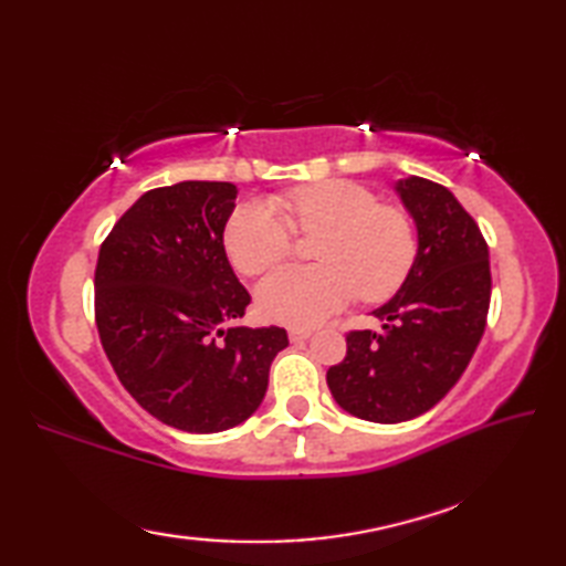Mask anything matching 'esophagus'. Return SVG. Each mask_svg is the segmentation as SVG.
Wrapping results in <instances>:
<instances>
[{
  "label": "esophagus",
  "instance_id": "esophagus-1",
  "mask_svg": "<svg viewBox=\"0 0 566 566\" xmlns=\"http://www.w3.org/2000/svg\"><path fill=\"white\" fill-rule=\"evenodd\" d=\"M311 328H290V340L292 343H304V340H308L311 338Z\"/></svg>",
  "mask_w": 566,
  "mask_h": 566
}]
</instances>
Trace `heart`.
<instances>
[{
	"instance_id": "obj_1",
	"label": "heart",
	"mask_w": 566,
	"mask_h": 566,
	"mask_svg": "<svg viewBox=\"0 0 566 566\" xmlns=\"http://www.w3.org/2000/svg\"><path fill=\"white\" fill-rule=\"evenodd\" d=\"M280 207L245 201L226 223L223 243L233 268L255 276L290 258L294 228L323 233L314 250L318 268H284L260 284L264 318L308 328L338 314L359 294L377 304L401 290L411 274L418 238L411 219L381 207L375 191L331 179L286 195Z\"/></svg>"
}]
</instances>
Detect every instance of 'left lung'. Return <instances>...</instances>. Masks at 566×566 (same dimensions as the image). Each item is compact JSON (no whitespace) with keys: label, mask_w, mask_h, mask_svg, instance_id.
Returning a JSON list of instances; mask_svg holds the SVG:
<instances>
[{"label":"left lung","mask_w":566,"mask_h":566,"mask_svg":"<svg viewBox=\"0 0 566 566\" xmlns=\"http://www.w3.org/2000/svg\"><path fill=\"white\" fill-rule=\"evenodd\" d=\"M396 191L418 228L408 280L375 316L381 331H350L328 389L340 408L371 423H401L430 411L462 377L486 328L489 245L448 187L423 177Z\"/></svg>","instance_id":"left-lung-1"}]
</instances>
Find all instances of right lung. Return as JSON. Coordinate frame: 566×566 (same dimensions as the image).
<instances>
[{"label": "right lung", "mask_w": 566, "mask_h": 566, "mask_svg": "<svg viewBox=\"0 0 566 566\" xmlns=\"http://www.w3.org/2000/svg\"><path fill=\"white\" fill-rule=\"evenodd\" d=\"M235 195L231 182L146 191L106 235L94 270V318L118 381L185 432L248 420L290 345L284 328L235 326L250 304L223 248Z\"/></svg>", "instance_id": "1"}]
</instances>
